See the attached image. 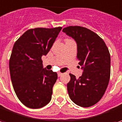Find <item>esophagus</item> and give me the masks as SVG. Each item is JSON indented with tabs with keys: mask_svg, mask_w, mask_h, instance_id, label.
Here are the masks:
<instances>
[{
	"mask_svg": "<svg viewBox=\"0 0 122 122\" xmlns=\"http://www.w3.org/2000/svg\"><path fill=\"white\" fill-rule=\"evenodd\" d=\"M62 74H63V73H61V72H59V73H58V76H61Z\"/></svg>",
	"mask_w": 122,
	"mask_h": 122,
	"instance_id": "1",
	"label": "esophagus"
}]
</instances>
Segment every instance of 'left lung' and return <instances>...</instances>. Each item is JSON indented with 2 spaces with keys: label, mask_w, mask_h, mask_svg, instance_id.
Wrapping results in <instances>:
<instances>
[{
  "label": "left lung",
  "mask_w": 122,
  "mask_h": 122,
  "mask_svg": "<svg viewBox=\"0 0 122 122\" xmlns=\"http://www.w3.org/2000/svg\"><path fill=\"white\" fill-rule=\"evenodd\" d=\"M63 32L77 44V59L83 72L81 76L70 74L67 87L74 103L89 107L102 98L107 88L111 74V56L103 40L92 30L79 26H70Z\"/></svg>",
  "instance_id": "1"
}]
</instances>
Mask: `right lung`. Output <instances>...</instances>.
Returning a JSON list of instances; mask_svg holds the SVG:
<instances>
[{
	"instance_id": "right-lung-1",
	"label": "right lung",
	"mask_w": 122,
	"mask_h": 122,
	"mask_svg": "<svg viewBox=\"0 0 122 122\" xmlns=\"http://www.w3.org/2000/svg\"><path fill=\"white\" fill-rule=\"evenodd\" d=\"M62 27L26 30L13 45L9 71L17 97L26 107L40 109L50 102L57 74L43 68L41 56L51 50Z\"/></svg>"
}]
</instances>
